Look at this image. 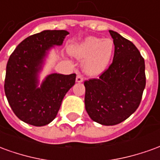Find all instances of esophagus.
<instances>
[{"label": "esophagus", "instance_id": "esophagus-1", "mask_svg": "<svg viewBox=\"0 0 160 160\" xmlns=\"http://www.w3.org/2000/svg\"><path fill=\"white\" fill-rule=\"evenodd\" d=\"M76 82L78 83H81V82H83V78L80 76V74H78L76 76Z\"/></svg>", "mask_w": 160, "mask_h": 160}]
</instances>
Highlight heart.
<instances>
[{"mask_svg": "<svg viewBox=\"0 0 160 160\" xmlns=\"http://www.w3.org/2000/svg\"><path fill=\"white\" fill-rule=\"evenodd\" d=\"M68 51L77 59L83 60L82 68L87 75L98 76L110 64L114 53V42L110 38L87 37L81 42L72 44Z\"/></svg>", "mask_w": 160, "mask_h": 160, "instance_id": "b5f03b06", "label": "heart"}]
</instances>
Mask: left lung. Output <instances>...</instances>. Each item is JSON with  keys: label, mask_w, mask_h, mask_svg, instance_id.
Returning <instances> with one entry per match:
<instances>
[{"label": "left lung", "mask_w": 160, "mask_h": 160, "mask_svg": "<svg viewBox=\"0 0 160 160\" xmlns=\"http://www.w3.org/2000/svg\"><path fill=\"white\" fill-rule=\"evenodd\" d=\"M113 61L98 79L85 81V107L91 119L105 126L129 118L140 105L146 87L145 61L134 43L110 30Z\"/></svg>", "instance_id": "obj_1"}]
</instances>
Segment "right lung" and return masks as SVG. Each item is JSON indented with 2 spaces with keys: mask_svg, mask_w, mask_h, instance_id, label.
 <instances>
[{
  "mask_svg": "<svg viewBox=\"0 0 160 160\" xmlns=\"http://www.w3.org/2000/svg\"><path fill=\"white\" fill-rule=\"evenodd\" d=\"M68 32L45 30L26 38L10 56L6 69V97L14 114L33 126L51 122L62 99L75 84V73H51L39 86V73L54 46H61Z\"/></svg>",
  "mask_w": 160,
  "mask_h": 160,
  "instance_id": "1",
  "label": "right lung"
}]
</instances>
